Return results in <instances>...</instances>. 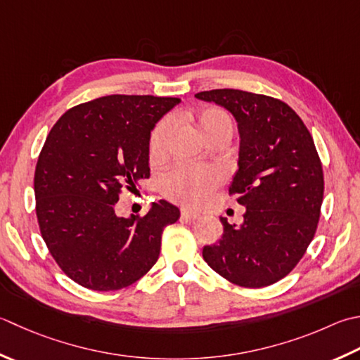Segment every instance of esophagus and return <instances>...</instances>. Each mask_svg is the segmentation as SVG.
Masks as SVG:
<instances>
[{
	"label": "esophagus",
	"mask_w": 360,
	"mask_h": 360,
	"mask_svg": "<svg viewBox=\"0 0 360 360\" xmlns=\"http://www.w3.org/2000/svg\"><path fill=\"white\" fill-rule=\"evenodd\" d=\"M181 218H182V220H187V221H193V220H196V218H200V214L190 212V210H187V209H182L181 210Z\"/></svg>",
	"instance_id": "obj_1"
}]
</instances>
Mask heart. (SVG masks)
Listing matches in <instances>:
<instances>
[{"instance_id": "heart-1", "label": "heart", "mask_w": 360, "mask_h": 360, "mask_svg": "<svg viewBox=\"0 0 360 360\" xmlns=\"http://www.w3.org/2000/svg\"><path fill=\"white\" fill-rule=\"evenodd\" d=\"M201 136L209 142L212 140H226L234 134V122L226 110L220 108H204L198 112L188 114ZM172 124L168 120H162L150 134L148 154L153 162H159L167 156L168 139H170ZM223 182L220 168L207 165H181L168 172L160 179V192L165 198L187 207H200L207 196Z\"/></svg>"}]
</instances>
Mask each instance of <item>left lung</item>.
Segmentation results:
<instances>
[{"mask_svg": "<svg viewBox=\"0 0 360 360\" xmlns=\"http://www.w3.org/2000/svg\"><path fill=\"white\" fill-rule=\"evenodd\" d=\"M195 96L237 120L240 153L229 195L246 207L238 228L220 218L223 236L204 246L202 257L232 284L271 285L297 266L319 226L325 179L314 139L278 98L236 89Z\"/></svg>", "mask_w": 360, "mask_h": 360, "instance_id": "1", "label": "left lung"}]
</instances>
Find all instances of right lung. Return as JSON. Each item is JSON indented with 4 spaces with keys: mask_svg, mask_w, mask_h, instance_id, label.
Returning a JSON list of instances; mask_svg holds the SVG:
<instances>
[{
    "mask_svg": "<svg viewBox=\"0 0 360 360\" xmlns=\"http://www.w3.org/2000/svg\"><path fill=\"white\" fill-rule=\"evenodd\" d=\"M181 100L109 95L68 109L49 131L34 173L40 234L60 270L90 290H120L153 269L162 232L179 209L165 200L150 212L117 217L123 190L150 178L148 142Z\"/></svg>",
    "mask_w": 360,
    "mask_h": 360,
    "instance_id": "obj_1",
    "label": "right lung"
}]
</instances>
